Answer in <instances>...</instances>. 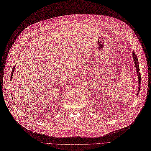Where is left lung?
Here are the masks:
<instances>
[{"mask_svg": "<svg viewBox=\"0 0 151 151\" xmlns=\"http://www.w3.org/2000/svg\"><path fill=\"white\" fill-rule=\"evenodd\" d=\"M132 56H133V59L134 60V63H135V65H136V70H137V73L138 74V81H139V91L138 92H139V89H140V86H141V73H140V70H139V64H138V59L137 56L135 54L134 52H132Z\"/></svg>", "mask_w": 151, "mask_h": 151, "instance_id": "1", "label": "left lung"}]
</instances>
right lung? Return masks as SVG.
<instances>
[{"label":"right lung","mask_w":151,"mask_h":151,"mask_svg":"<svg viewBox=\"0 0 151 151\" xmlns=\"http://www.w3.org/2000/svg\"><path fill=\"white\" fill-rule=\"evenodd\" d=\"M15 66L13 67V69H12V74H11V76H10V78H11V79H11L12 80V75H13V73H14V69H15Z\"/></svg>","instance_id":"right-lung-1"}]
</instances>
